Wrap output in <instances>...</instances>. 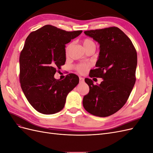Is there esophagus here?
<instances>
[{
	"mask_svg": "<svg viewBox=\"0 0 153 153\" xmlns=\"http://www.w3.org/2000/svg\"><path fill=\"white\" fill-rule=\"evenodd\" d=\"M79 80H80V83H83L84 82V78L83 77H80L79 78Z\"/></svg>",
	"mask_w": 153,
	"mask_h": 153,
	"instance_id": "34e87169",
	"label": "esophagus"
}]
</instances>
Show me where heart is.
<instances>
[{
  "label": "heart",
  "instance_id": "1",
  "mask_svg": "<svg viewBox=\"0 0 153 153\" xmlns=\"http://www.w3.org/2000/svg\"><path fill=\"white\" fill-rule=\"evenodd\" d=\"M82 44H83V46H84V48L85 50L91 48V47H95V44L94 43V41L89 38H85L83 39ZM71 45H72V43H70L66 47V54L68 53L69 50V49H70ZM89 66L90 65L89 64H78V65L76 66V69L78 72L84 73V71H85L86 69L89 67Z\"/></svg>",
  "mask_w": 153,
  "mask_h": 153
}]
</instances>
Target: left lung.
Returning a JSON list of instances; mask_svg holds the SVG:
<instances>
[{"label":"left lung","instance_id":"1","mask_svg":"<svg viewBox=\"0 0 153 153\" xmlns=\"http://www.w3.org/2000/svg\"><path fill=\"white\" fill-rule=\"evenodd\" d=\"M100 44V53L90 77L101 78L100 85L89 78L85 82L89 92L83 98L88 112L108 117L117 112L127 101L135 84L137 65L136 50L128 37L116 27L85 31Z\"/></svg>","mask_w":153,"mask_h":153}]
</instances>
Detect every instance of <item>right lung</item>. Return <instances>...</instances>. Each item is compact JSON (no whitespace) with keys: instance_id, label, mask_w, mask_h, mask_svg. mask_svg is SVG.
Here are the masks:
<instances>
[{"instance_id":"add662e5","label":"right lung","mask_w":153,"mask_h":153,"mask_svg":"<svg viewBox=\"0 0 153 153\" xmlns=\"http://www.w3.org/2000/svg\"><path fill=\"white\" fill-rule=\"evenodd\" d=\"M82 32L46 25L27 38L20 55V82L27 100L38 112H60L67 95L79 82L75 74H69L62 80L55 79L54 75L65 64V45Z\"/></svg>"}]
</instances>
